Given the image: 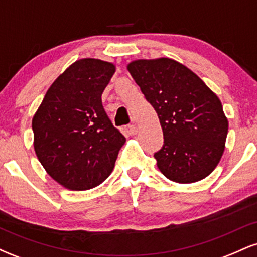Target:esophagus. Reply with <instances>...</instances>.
<instances>
[{
	"label": "esophagus",
	"instance_id": "obj_1",
	"mask_svg": "<svg viewBox=\"0 0 257 257\" xmlns=\"http://www.w3.org/2000/svg\"><path fill=\"white\" fill-rule=\"evenodd\" d=\"M125 132L128 133V135H135L138 133V128L134 124H129L125 126Z\"/></svg>",
	"mask_w": 257,
	"mask_h": 257
}]
</instances>
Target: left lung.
<instances>
[{"instance_id":"obj_1","label":"left lung","mask_w":257,"mask_h":257,"mask_svg":"<svg viewBox=\"0 0 257 257\" xmlns=\"http://www.w3.org/2000/svg\"><path fill=\"white\" fill-rule=\"evenodd\" d=\"M158 114L164 145L157 167L179 184L203 180L216 168L228 120L216 94L193 71L169 58L139 59L126 66Z\"/></svg>"}]
</instances>
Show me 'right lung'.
Returning <instances> with one entry per match:
<instances>
[{"label": "right lung", "mask_w": 257, "mask_h": 257, "mask_svg": "<svg viewBox=\"0 0 257 257\" xmlns=\"http://www.w3.org/2000/svg\"><path fill=\"white\" fill-rule=\"evenodd\" d=\"M114 71L108 61L79 59L53 82L34 114L38 161L67 190L85 191L104 182L125 143L101 102Z\"/></svg>", "instance_id": "1"}]
</instances>
